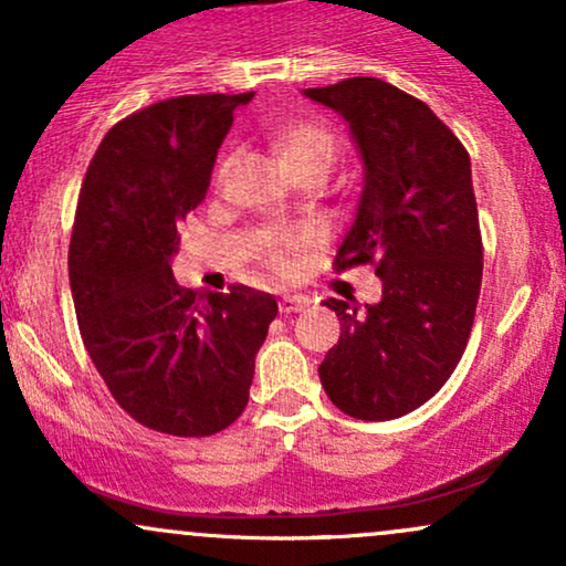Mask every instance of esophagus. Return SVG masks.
Masks as SVG:
<instances>
[{"instance_id":"1","label":"esophagus","mask_w":566,"mask_h":566,"mask_svg":"<svg viewBox=\"0 0 566 566\" xmlns=\"http://www.w3.org/2000/svg\"><path fill=\"white\" fill-rule=\"evenodd\" d=\"M305 305H308V297H303V295H284L282 301H279V311H282V314H297V311H303Z\"/></svg>"}]
</instances>
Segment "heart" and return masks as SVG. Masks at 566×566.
Masks as SVG:
<instances>
[{"mask_svg":"<svg viewBox=\"0 0 566 566\" xmlns=\"http://www.w3.org/2000/svg\"><path fill=\"white\" fill-rule=\"evenodd\" d=\"M276 148L282 154V161L287 167L308 165V161H324V165H333L337 140L333 129L319 125V122L311 119H295L282 125L274 133ZM301 244L297 233H284V237H274L263 244L265 261L274 271H287L290 261L287 252L295 250Z\"/></svg>","mask_w":566,"mask_h":566,"instance_id":"b5f03b06","label":"heart"}]
</instances>
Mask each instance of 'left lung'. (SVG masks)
Masks as SVG:
<instances>
[{"mask_svg": "<svg viewBox=\"0 0 566 566\" xmlns=\"http://www.w3.org/2000/svg\"><path fill=\"white\" fill-rule=\"evenodd\" d=\"M348 122L365 165L335 269L375 265L378 303L324 301L340 319L319 378L356 420L426 405L458 367L482 290V231L463 143L418 97L375 76L303 90Z\"/></svg>", "mask_w": 566, "mask_h": 566, "instance_id": "obj_1", "label": "left lung"}]
</instances>
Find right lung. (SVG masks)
Segmentation results:
<instances>
[{
  "label": "right lung",
  "instance_id": "right-lung-1",
  "mask_svg": "<svg viewBox=\"0 0 566 566\" xmlns=\"http://www.w3.org/2000/svg\"><path fill=\"white\" fill-rule=\"evenodd\" d=\"M242 95H180L125 116L97 146L69 247L90 359L129 418L170 437H212L244 412L276 297L172 276L180 223L201 205Z\"/></svg>",
  "mask_w": 566,
  "mask_h": 566
}]
</instances>
